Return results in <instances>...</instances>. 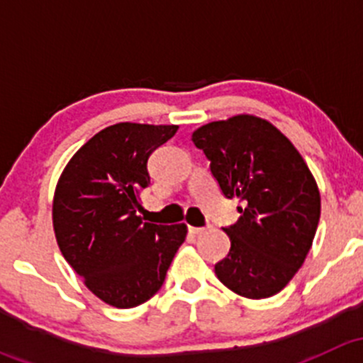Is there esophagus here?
<instances>
[{
	"label": "esophagus",
	"instance_id": "esophagus-1",
	"mask_svg": "<svg viewBox=\"0 0 363 363\" xmlns=\"http://www.w3.org/2000/svg\"><path fill=\"white\" fill-rule=\"evenodd\" d=\"M188 230L193 235H200V233H203L207 228H205V226H188Z\"/></svg>",
	"mask_w": 363,
	"mask_h": 363
}]
</instances>
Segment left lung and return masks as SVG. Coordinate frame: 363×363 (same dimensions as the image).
Masks as SVG:
<instances>
[{
  "instance_id": "1",
  "label": "left lung",
  "mask_w": 363,
  "mask_h": 363,
  "mask_svg": "<svg viewBox=\"0 0 363 363\" xmlns=\"http://www.w3.org/2000/svg\"><path fill=\"white\" fill-rule=\"evenodd\" d=\"M191 140L211 161L223 195L242 202L237 223L223 228L232 244L214 265L216 276L247 298L279 294L320 223V191L306 161L277 128L255 116L208 123Z\"/></svg>"
}]
</instances>
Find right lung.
<instances>
[{
  "label": "right lung",
  "instance_id": "1",
  "mask_svg": "<svg viewBox=\"0 0 363 363\" xmlns=\"http://www.w3.org/2000/svg\"><path fill=\"white\" fill-rule=\"evenodd\" d=\"M179 126L119 123L105 128L65 168L52 205L57 246L98 298L119 309L140 306L163 286L186 225L138 216L151 184L149 156Z\"/></svg>",
  "mask_w": 363,
  "mask_h": 363
}]
</instances>
